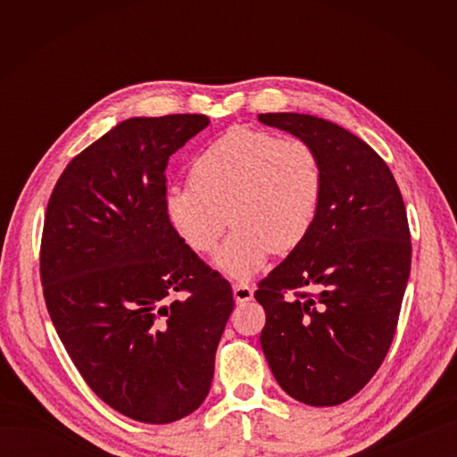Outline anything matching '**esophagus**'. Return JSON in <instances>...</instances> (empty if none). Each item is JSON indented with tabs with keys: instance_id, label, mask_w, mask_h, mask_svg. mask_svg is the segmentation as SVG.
<instances>
[{
	"instance_id": "obj_1",
	"label": "esophagus",
	"mask_w": 457,
	"mask_h": 457,
	"mask_svg": "<svg viewBox=\"0 0 457 457\" xmlns=\"http://www.w3.org/2000/svg\"><path fill=\"white\" fill-rule=\"evenodd\" d=\"M234 298L237 300L239 304L249 303V300L253 298V287L245 283V280H236V283H234Z\"/></svg>"
}]
</instances>
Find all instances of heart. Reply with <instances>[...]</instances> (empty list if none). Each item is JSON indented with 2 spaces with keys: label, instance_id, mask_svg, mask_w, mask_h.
<instances>
[{
  "label": "heart",
  "instance_id": "heart-1",
  "mask_svg": "<svg viewBox=\"0 0 457 457\" xmlns=\"http://www.w3.org/2000/svg\"><path fill=\"white\" fill-rule=\"evenodd\" d=\"M322 194L324 164L312 143L237 125L192 159L190 184L167 190L164 212L200 255L213 253L234 221L218 267L249 277L273 251L290 253L304 244Z\"/></svg>",
  "mask_w": 457,
  "mask_h": 457
}]
</instances>
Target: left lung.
<instances>
[{
	"label": "left lung",
	"mask_w": 457,
	"mask_h": 457,
	"mask_svg": "<svg viewBox=\"0 0 457 457\" xmlns=\"http://www.w3.org/2000/svg\"><path fill=\"white\" fill-rule=\"evenodd\" d=\"M306 139L324 194L304 244L259 280L261 347L277 383L310 406L352 399L381 367L411 275V229L391 169L365 141L306 113H259Z\"/></svg>",
	"instance_id": "1"
}]
</instances>
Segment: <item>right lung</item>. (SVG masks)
Segmentation results:
<instances>
[{"label":"right lung","instance_id":"obj_1","mask_svg":"<svg viewBox=\"0 0 457 457\" xmlns=\"http://www.w3.org/2000/svg\"><path fill=\"white\" fill-rule=\"evenodd\" d=\"M208 123L125 120L68 162L46 204L38 261L56 334L90 389L145 424L204 403L234 310L231 285L164 212L170 154Z\"/></svg>","mask_w":457,"mask_h":457}]
</instances>
